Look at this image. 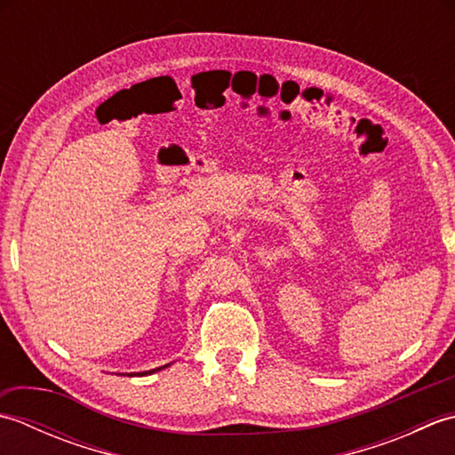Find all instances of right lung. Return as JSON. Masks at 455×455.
Returning a JSON list of instances; mask_svg holds the SVG:
<instances>
[{
	"label": "right lung",
	"instance_id": "1",
	"mask_svg": "<svg viewBox=\"0 0 455 455\" xmlns=\"http://www.w3.org/2000/svg\"><path fill=\"white\" fill-rule=\"evenodd\" d=\"M164 367H168V365H162V367H156V370H150V371H142V373H139V375H150V373H154V371H160V370H164ZM132 375V373H131Z\"/></svg>",
	"mask_w": 455,
	"mask_h": 455
}]
</instances>
